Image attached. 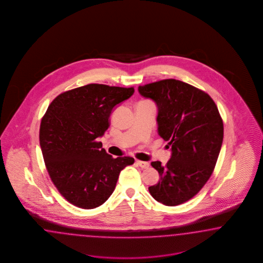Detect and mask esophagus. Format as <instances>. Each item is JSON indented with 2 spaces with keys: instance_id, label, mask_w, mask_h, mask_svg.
Here are the masks:
<instances>
[{
  "instance_id": "1",
  "label": "esophagus",
  "mask_w": 263,
  "mask_h": 263,
  "mask_svg": "<svg viewBox=\"0 0 263 263\" xmlns=\"http://www.w3.org/2000/svg\"><path fill=\"white\" fill-rule=\"evenodd\" d=\"M137 164H138V166H140V167H143V168H146V167H149V163L148 162H144V161L138 160Z\"/></svg>"
}]
</instances>
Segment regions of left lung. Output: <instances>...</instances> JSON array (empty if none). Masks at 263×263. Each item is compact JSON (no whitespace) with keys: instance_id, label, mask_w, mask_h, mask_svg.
<instances>
[{"instance_id":"8db88e82","label":"left lung","mask_w":263,"mask_h":263,"mask_svg":"<svg viewBox=\"0 0 263 263\" xmlns=\"http://www.w3.org/2000/svg\"><path fill=\"white\" fill-rule=\"evenodd\" d=\"M139 91L157 104L158 132L173 152L165 166L152 162L160 180L148 191L167 206L181 204L201 190L214 171L223 143L222 117L208 93L179 80L139 86Z\"/></svg>"}]
</instances>
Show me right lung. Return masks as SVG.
<instances>
[{"mask_svg":"<svg viewBox=\"0 0 263 263\" xmlns=\"http://www.w3.org/2000/svg\"><path fill=\"white\" fill-rule=\"evenodd\" d=\"M133 93V87L88 84L59 95L42 117L40 143L48 174L73 205L103 204L120 172L134 164L130 156L112 158L96 140L110 126L112 108Z\"/></svg>","mask_w":263,"mask_h":263,"instance_id":"obj_1","label":"right lung"}]
</instances>
